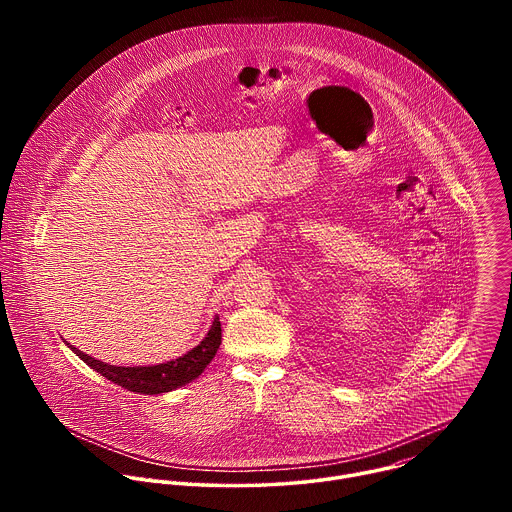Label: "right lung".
Masks as SVG:
<instances>
[{
    "mask_svg": "<svg viewBox=\"0 0 512 512\" xmlns=\"http://www.w3.org/2000/svg\"><path fill=\"white\" fill-rule=\"evenodd\" d=\"M66 346L111 383L139 395H160L180 389L202 375L206 364L214 358L218 346H221V320L216 316L202 342L188 350L186 354L172 358L168 362L148 364V367H115V364L85 354L70 342H66Z\"/></svg>",
    "mask_w": 512,
    "mask_h": 512,
    "instance_id": "add662e5",
    "label": "right lung"
}]
</instances>
